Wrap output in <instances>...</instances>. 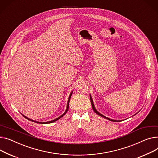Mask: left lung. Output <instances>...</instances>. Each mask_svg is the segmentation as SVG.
<instances>
[{
    "label": "left lung",
    "mask_w": 158,
    "mask_h": 158,
    "mask_svg": "<svg viewBox=\"0 0 158 158\" xmlns=\"http://www.w3.org/2000/svg\"><path fill=\"white\" fill-rule=\"evenodd\" d=\"M90 100H91V106H92V108H93V110H94V112H95L96 114H97L98 115H100V116H102V117H103V118H106L107 119H108V120H110V121H114V122H119V121H116V120H113V119H109V118H107V117H106V116H104L103 115H102V114H100V113H99L96 109H95V108H94V104H93V100H92V98H91V97L90 96Z\"/></svg>",
    "instance_id": "obj_1"
}]
</instances>
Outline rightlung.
<instances>
[{"mask_svg": "<svg viewBox=\"0 0 158 158\" xmlns=\"http://www.w3.org/2000/svg\"><path fill=\"white\" fill-rule=\"evenodd\" d=\"M72 92L70 93V96H69V100H68V103H67V109H66V110H65V112L61 116H60L59 118H56V119H54V120H52V121H48V122H43V123H41V122H38V121H34V120H32V119H29V118H27L26 116H25V115H23V116L26 118V119H28L29 121H34V122H36L37 123H40V124H48V123H53V122H55V121H57L58 119H59L60 118H61V117H63L64 116V115L67 113V110H68V109H69V102H70V97H71V96H72Z\"/></svg>", "mask_w": 158, "mask_h": 158, "instance_id": "add662e5", "label": "right lung"}]
</instances>
